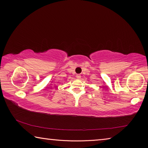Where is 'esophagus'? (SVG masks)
Returning a JSON list of instances; mask_svg holds the SVG:
<instances>
[{
  "instance_id": "obj_1",
  "label": "esophagus",
  "mask_w": 148,
  "mask_h": 148,
  "mask_svg": "<svg viewBox=\"0 0 148 148\" xmlns=\"http://www.w3.org/2000/svg\"><path fill=\"white\" fill-rule=\"evenodd\" d=\"M76 77H77V78L78 79H80V78H81V75H80L79 74H77V76H76Z\"/></svg>"
}]
</instances>
